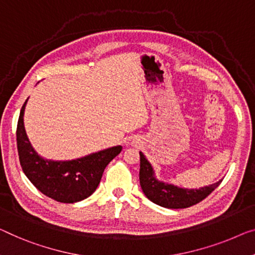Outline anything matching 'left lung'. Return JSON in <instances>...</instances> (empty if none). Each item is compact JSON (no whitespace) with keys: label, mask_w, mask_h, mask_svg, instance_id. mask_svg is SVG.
<instances>
[{"label":"left lung","mask_w":255,"mask_h":255,"mask_svg":"<svg viewBox=\"0 0 255 255\" xmlns=\"http://www.w3.org/2000/svg\"><path fill=\"white\" fill-rule=\"evenodd\" d=\"M139 184L144 195L152 203L166 208H187L206 198L212 191L219 187L222 180L199 189L180 188L177 185L159 181L154 175L153 167L147 161L142 152H139Z\"/></svg>","instance_id":"obj_1"}]
</instances>
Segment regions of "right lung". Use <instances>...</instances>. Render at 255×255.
Returning <instances> with one entry per match:
<instances>
[{"mask_svg": "<svg viewBox=\"0 0 255 255\" xmlns=\"http://www.w3.org/2000/svg\"><path fill=\"white\" fill-rule=\"evenodd\" d=\"M20 110L17 125V147L22 172L39 191L59 203L73 204L88 198L100 184L109 162L123 150L118 145L73 160H48L37 154L26 135L24 112Z\"/></svg>", "mask_w": 255, "mask_h": 255, "instance_id": "1", "label": "right lung"}]
</instances>
